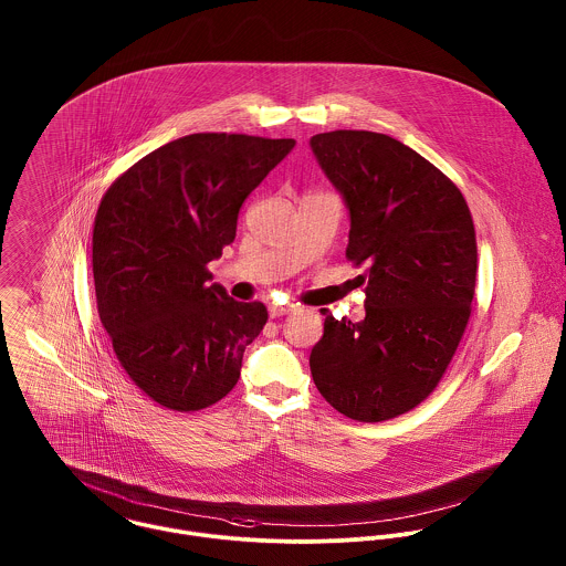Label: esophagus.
<instances>
[{"label": "esophagus", "instance_id": "esophagus-1", "mask_svg": "<svg viewBox=\"0 0 566 566\" xmlns=\"http://www.w3.org/2000/svg\"><path fill=\"white\" fill-rule=\"evenodd\" d=\"M296 307L298 305H270V316L272 318H279V316H287V314H292V312H296Z\"/></svg>", "mask_w": 566, "mask_h": 566}]
</instances>
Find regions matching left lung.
I'll use <instances>...</instances> for the list:
<instances>
[{"instance_id":"8db88e82","label":"left lung","mask_w":566,"mask_h":566,"mask_svg":"<svg viewBox=\"0 0 566 566\" xmlns=\"http://www.w3.org/2000/svg\"><path fill=\"white\" fill-rule=\"evenodd\" d=\"M350 211L346 259L366 272V318L337 321L310 366L326 403L359 422L397 418L444 377L471 318L478 240L458 185L401 142L370 130L312 137Z\"/></svg>"}]
</instances>
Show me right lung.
Instances as JSON below:
<instances>
[{
    "label": "right lung",
    "mask_w": 566,
    "mask_h": 566,
    "mask_svg": "<svg viewBox=\"0 0 566 566\" xmlns=\"http://www.w3.org/2000/svg\"><path fill=\"white\" fill-rule=\"evenodd\" d=\"M294 139L196 133L119 174L93 227L97 314L130 381L171 411H198L238 384L263 303L209 285L250 191Z\"/></svg>",
    "instance_id": "1"
}]
</instances>
